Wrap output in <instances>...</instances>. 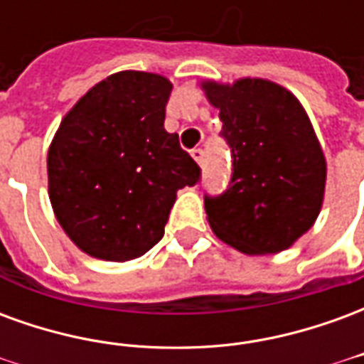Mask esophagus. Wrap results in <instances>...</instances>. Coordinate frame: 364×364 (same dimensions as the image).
<instances>
[{
    "label": "esophagus",
    "mask_w": 364,
    "mask_h": 364,
    "mask_svg": "<svg viewBox=\"0 0 364 364\" xmlns=\"http://www.w3.org/2000/svg\"><path fill=\"white\" fill-rule=\"evenodd\" d=\"M191 156L195 158V161H197L198 166H203V164H205V150H200V148H195V150L191 151Z\"/></svg>",
    "instance_id": "esophagus-1"
}]
</instances>
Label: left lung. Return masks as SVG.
<instances>
[{"label": "left lung", "instance_id": "1", "mask_svg": "<svg viewBox=\"0 0 364 364\" xmlns=\"http://www.w3.org/2000/svg\"><path fill=\"white\" fill-rule=\"evenodd\" d=\"M232 151V179L205 197L222 242L250 255L279 253L312 228L326 189V158L308 114L290 91L267 80L205 82Z\"/></svg>", "mask_w": 364, "mask_h": 364}]
</instances>
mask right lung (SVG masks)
<instances>
[{"label": "right lung", "instance_id": "right-lung-1", "mask_svg": "<svg viewBox=\"0 0 364 364\" xmlns=\"http://www.w3.org/2000/svg\"><path fill=\"white\" fill-rule=\"evenodd\" d=\"M171 83L119 72L93 85L60 122L48 150V197L70 240L91 257L136 259L200 167L164 128Z\"/></svg>", "mask_w": 364, "mask_h": 364}]
</instances>
